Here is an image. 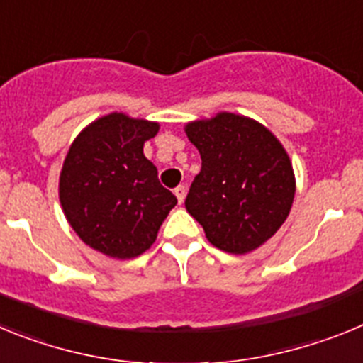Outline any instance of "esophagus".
<instances>
[{"label":"esophagus","instance_id":"obj_1","mask_svg":"<svg viewBox=\"0 0 363 363\" xmlns=\"http://www.w3.org/2000/svg\"><path fill=\"white\" fill-rule=\"evenodd\" d=\"M185 192H187V189H185L184 185H178V187L174 189V194H176V198H178L179 203H184V200H185Z\"/></svg>","mask_w":363,"mask_h":363}]
</instances>
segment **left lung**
<instances>
[{
    "instance_id": "1",
    "label": "left lung",
    "mask_w": 363,
    "mask_h": 363,
    "mask_svg": "<svg viewBox=\"0 0 363 363\" xmlns=\"http://www.w3.org/2000/svg\"><path fill=\"white\" fill-rule=\"evenodd\" d=\"M201 171L185 207L214 247L230 255L258 249L293 207L294 172L277 136L251 118L220 112L185 125Z\"/></svg>"
}]
</instances>
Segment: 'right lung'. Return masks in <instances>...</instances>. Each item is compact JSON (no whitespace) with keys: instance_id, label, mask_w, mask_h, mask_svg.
Returning <instances> with one entry per match:
<instances>
[{"instance_id":"add662e5","label":"right lung","mask_w":363,"mask_h":363,"mask_svg":"<svg viewBox=\"0 0 363 363\" xmlns=\"http://www.w3.org/2000/svg\"><path fill=\"white\" fill-rule=\"evenodd\" d=\"M156 121L123 112L98 118L70 145L60 174V201L76 234L111 258H136L154 243L178 203L143 154Z\"/></svg>"}]
</instances>
